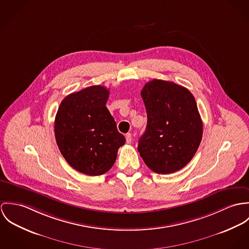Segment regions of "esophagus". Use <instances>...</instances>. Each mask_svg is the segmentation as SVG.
<instances>
[{
    "instance_id": "esophagus-1",
    "label": "esophagus",
    "mask_w": 249,
    "mask_h": 249,
    "mask_svg": "<svg viewBox=\"0 0 249 249\" xmlns=\"http://www.w3.org/2000/svg\"><path fill=\"white\" fill-rule=\"evenodd\" d=\"M125 138H126V142H127L128 144H130V143L132 142V135H131V134H127Z\"/></svg>"
}]
</instances>
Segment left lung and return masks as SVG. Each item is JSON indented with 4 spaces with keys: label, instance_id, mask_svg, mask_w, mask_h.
Wrapping results in <instances>:
<instances>
[{
    "label": "left lung",
    "instance_id": "left-lung-1",
    "mask_svg": "<svg viewBox=\"0 0 249 249\" xmlns=\"http://www.w3.org/2000/svg\"><path fill=\"white\" fill-rule=\"evenodd\" d=\"M147 127L138 140L145 164L159 174L187 165L202 138V121L193 94L184 87L154 79L141 90Z\"/></svg>",
    "mask_w": 249,
    "mask_h": 249
}]
</instances>
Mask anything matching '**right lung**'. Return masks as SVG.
<instances>
[{"instance_id": "obj_1", "label": "right lung", "mask_w": 249, "mask_h": 249, "mask_svg": "<svg viewBox=\"0 0 249 249\" xmlns=\"http://www.w3.org/2000/svg\"><path fill=\"white\" fill-rule=\"evenodd\" d=\"M110 91L90 86L66 96L56 113L54 133L67 162L88 176H100L115 162L125 138L106 107Z\"/></svg>"}]
</instances>
